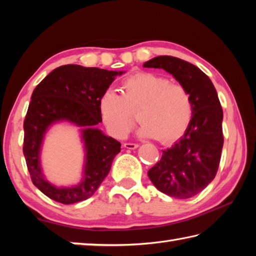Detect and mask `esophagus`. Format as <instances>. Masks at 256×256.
I'll return each mask as SVG.
<instances>
[{"instance_id": "34e87169", "label": "esophagus", "mask_w": 256, "mask_h": 256, "mask_svg": "<svg viewBox=\"0 0 256 256\" xmlns=\"http://www.w3.org/2000/svg\"><path fill=\"white\" fill-rule=\"evenodd\" d=\"M123 146H124V148H126V149H136V148H138V144H133V142H125Z\"/></svg>"}]
</instances>
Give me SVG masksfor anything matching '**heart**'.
Listing matches in <instances>:
<instances>
[{"instance_id":"1","label":"heart","mask_w":256,"mask_h":256,"mask_svg":"<svg viewBox=\"0 0 256 256\" xmlns=\"http://www.w3.org/2000/svg\"><path fill=\"white\" fill-rule=\"evenodd\" d=\"M120 94L107 89L99 98L102 120L112 136L124 138L138 120L140 136L172 144L184 136L193 118V99L185 86L170 84L152 72H136L125 78Z\"/></svg>"}]
</instances>
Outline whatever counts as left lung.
Instances as JSON below:
<instances>
[{
  "instance_id": "8db88e82",
  "label": "left lung",
  "mask_w": 256,
  "mask_h": 256,
  "mask_svg": "<svg viewBox=\"0 0 256 256\" xmlns=\"http://www.w3.org/2000/svg\"><path fill=\"white\" fill-rule=\"evenodd\" d=\"M144 68H164L185 86L193 99V118L175 144L162 150L148 176L160 192L188 198L204 190L218 172L224 146L222 108L214 86L198 66L174 56H157Z\"/></svg>"
}]
</instances>
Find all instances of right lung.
<instances>
[{
    "label": "right lung",
    "mask_w": 256,
    "mask_h": 256,
    "mask_svg": "<svg viewBox=\"0 0 256 256\" xmlns=\"http://www.w3.org/2000/svg\"><path fill=\"white\" fill-rule=\"evenodd\" d=\"M122 73L68 64L56 68L34 88L24 122L22 150L34 185L52 200L63 204L86 200L110 172L120 144L94 126L102 122L99 98ZM64 119L84 128L87 160L84 180L79 186L58 189L42 176L39 151L46 128Z\"/></svg>",
    "instance_id": "obj_1"
}]
</instances>
